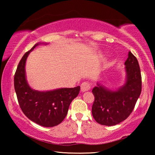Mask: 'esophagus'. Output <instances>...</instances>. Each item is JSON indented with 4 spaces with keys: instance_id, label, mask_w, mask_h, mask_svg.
<instances>
[{
    "instance_id": "34e87169",
    "label": "esophagus",
    "mask_w": 155,
    "mask_h": 155,
    "mask_svg": "<svg viewBox=\"0 0 155 155\" xmlns=\"http://www.w3.org/2000/svg\"><path fill=\"white\" fill-rule=\"evenodd\" d=\"M91 89V86L90 85V83H88L87 82L83 83L81 85V91H89Z\"/></svg>"
}]
</instances>
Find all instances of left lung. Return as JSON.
<instances>
[{
  "mask_svg": "<svg viewBox=\"0 0 155 155\" xmlns=\"http://www.w3.org/2000/svg\"><path fill=\"white\" fill-rule=\"evenodd\" d=\"M127 82L115 91L107 90L100 85L92 93L94 101L91 109L94 120L100 124L114 126L129 116L141 91V75L138 61L128 52L125 61Z\"/></svg>",
  "mask_w": 155,
  "mask_h": 155,
  "instance_id": "left-lung-1",
  "label": "left lung"
}]
</instances>
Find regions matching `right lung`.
Listing matches in <instances>:
<instances>
[{"instance_id": "1", "label": "right lung", "mask_w": 155, "mask_h": 155, "mask_svg": "<svg viewBox=\"0 0 155 155\" xmlns=\"http://www.w3.org/2000/svg\"><path fill=\"white\" fill-rule=\"evenodd\" d=\"M35 44L23 55L14 75V88L22 112L31 121L42 127H52L60 124L66 116L70 104L78 96L80 86L41 91L31 89L25 76L26 59Z\"/></svg>"}]
</instances>
